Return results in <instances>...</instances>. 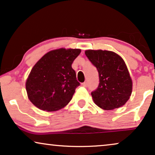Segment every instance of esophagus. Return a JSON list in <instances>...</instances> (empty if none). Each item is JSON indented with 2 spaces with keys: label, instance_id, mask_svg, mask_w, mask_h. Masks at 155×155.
Returning <instances> with one entry per match:
<instances>
[{
  "label": "esophagus",
  "instance_id": "34e87169",
  "mask_svg": "<svg viewBox=\"0 0 155 155\" xmlns=\"http://www.w3.org/2000/svg\"><path fill=\"white\" fill-rule=\"evenodd\" d=\"M87 85H88V84H87V81H85V82H84V83H82V86H84V87H87Z\"/></svg>",
  "mask_w": 155,
  "mask_h": 155
}]
</instances>
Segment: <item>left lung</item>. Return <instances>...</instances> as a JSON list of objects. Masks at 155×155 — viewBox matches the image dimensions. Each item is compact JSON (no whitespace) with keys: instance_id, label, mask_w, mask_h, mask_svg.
<instances>
[{"instance_id":"left-lung-1","label":"left lung","mask_w":155,"mask_h":155,"mask_svg":"<svg viewBox=\"0 0 155 155\" xmlns=\"http://www.w3.org/2000/svg\"><path fill=\"white\" fill-rule=\"evenodd\" d=\"M85 54L99 72V86L91 92L94 103L104 110L124 105L132 94V81L122 58L109 51L87 50Z\"/></svg>"}]
</instances>
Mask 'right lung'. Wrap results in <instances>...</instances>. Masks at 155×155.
<instances>
[{"label":"right lung","instance_id":"right-lung-1","mask_svg":"<svg viewBox=\"0 0 155 155\" xmlns=\"http://www.w3.org/2000/svg\"><path fill=\"white\" fill-rule=\"evenodd\" d=\"M80 53L78 48L53 50L35 64L25 82L33 104L46 111L59 110L68 104L80 85L71 67Z\"/></svg>","mask_w":155,"mask_h":155}]
</instances>
